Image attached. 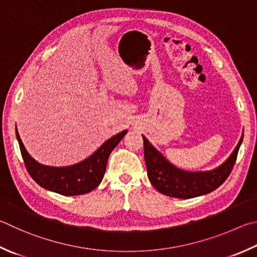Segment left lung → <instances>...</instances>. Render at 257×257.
<instances>
[{
	"label": "left lung",
	"instance_id": "left-lung-1",
	"mask_svg": "<svg viewBox=\"0 0 257 257\" xmlns=\"http://www.w3.org/2000/svg\"><path fill=\"white\" fill-rule=\"evenodd\" d=\"M242 137L244 135H241L230 156L216 169L192 172L179 169L172 164L143 135L148 179L157 191L173 198L190 199L212 192L229 176L242 143Z\"/></svg>",
	"mask_w": 257,
	"mask_h": 257
}]
</instances>
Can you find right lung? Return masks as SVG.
Returning a JSON list of instances; mask_svg holds the SVG:
<instances>
[{
	"instance_id": "obj_1",
	"label": "right lung",
	"mask_w": 257,
	"mask_h": 257,
	"mask_svg": "<svg viewBox=\"0 0 257 257\" xmlns=\"http://www.w3.org/2000/svg\"><path fill=\"white\" fill-rule=\"evenodd\" d=\"M127 133L128 130H122L121 133L114 135L85 160L76 164L68 166H49L40 164L34 157H31L16 128L21 155L30 176L41 188L63 195H80L94 190L103 179L106 163H108L111 152Z\"/></svg>"
}]
</instances>
